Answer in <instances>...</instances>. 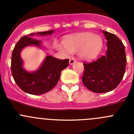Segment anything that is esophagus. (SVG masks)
<instances>
[{"label":"esophagus","instance_id":"obj_1","mask_svg":"<svg viewBox=\"0 0 134 134\" xmlns=\"http://www.w3.org/2000/svg\"><path fill=\"white\" fill-rule=\"evenodd\" d=\"M76 62V59H75V58H72L70 59V60H69V64H70V65L74 64V63H75Z\"/></svg>","mask_w":134,"mask_h":134}]
</instances>
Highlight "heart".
Instances as JSON below:
<instances>
[{"instance_id":"1","label":"heart","mask_w":134,"mask_h":134,"mask_svg":"<svg viewBox=\"0 0 134 134\" xmlns=\"http://www.w3.org/2000/svg\"><path fill=\"white\" fill-rule=\"evenodd\" d=\"M64 47L56 44V47L63 52H75L79 51L81 58L90 60L97 58L104 46L102 37L91 32H84L63 41Z\"/></svg>"}]
</instances>
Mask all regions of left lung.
Listing matches in <instances>:
<instances>
[{
    "mask_svg": "<svg viewBox=\"0 0 134 134\" xmlns=\"http://www.w3.org/2000/svg\"><path fill=\"white\" fill-rule=\"evenodd\" d=\"M107 40L108 50L102 56L91 63H84L82 82L90 91L106 93L118 86L125 72L126 57L123 43L117 36L103 30Z\"/></svg>",
    "mask_w": 134,
    "mask_h": 134,
    "instance_id": "left-lung-1",
    "label": "left lung"
}]
</instances>
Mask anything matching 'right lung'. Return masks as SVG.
I'll list each match as a JSON object with an SVG mask.
<instances>
[{"mask_svg": "<svg viewBox=\"0 0 134 134\" xmlns=\"http://www.w3.org/2000/svg\"><path fill=\"white\" fill-rule=\"evenodd\" d=\"M54 30L37 32L36 35L47 36ZM35 33L21 37L13 50L11 62L12 73L17 86L25 93L31 94H44L51 91L57 84L61 72L69 65V59H59L47 56L40 68L33 72H28L23 68V61L21 58V51L28 46H37L42 48V42L33 38Z\"/></svg>", "mask_w": 134, "mask_h": 134, "instance_id": "right-lung-1", "label": "right lung"}]
</instances>
